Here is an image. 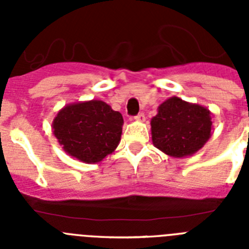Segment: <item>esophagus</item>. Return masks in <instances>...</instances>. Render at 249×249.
Listing matches in <instances>:
<instances>
[{
    "instance_id": "esophagus-1",
    "label": "esophagus",
    "mask_w": 249,
    "mask_h": 249,
    "mask_svg": "<svg viewBox=\"0 0 249 249\" xmlns=\"http://www.w3.org/2000/svg\"><path fill=\"white\" fill-rule=\"evenodd\" d=\"M135 120L138 121V122H143L146 120V116H144V113H138L137 116H135Z\"/></svg>"
}]
</instances>
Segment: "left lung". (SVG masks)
<instances>
[{"mask_svg":"<svg viewBox=\"0 0 249 249\" xmlns=\"http://www.w3.org/2000/svg\"><path fill=\"white\" fill-rule=\"evenodd\" d=\"M151 127L152 142L158 149L172 157H186L210 140L212 121L202 106L172 97L158 107Z\"/></svg>","mask_w":249,"mask_h":249,"instance_id":"8db88e82","label":"left lung"}]
</instances>
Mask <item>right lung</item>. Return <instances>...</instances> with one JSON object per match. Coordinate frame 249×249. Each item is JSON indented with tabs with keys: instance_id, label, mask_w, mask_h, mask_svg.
I'll return each mask as SVG.
<instances>
[{
	"instance_id": "add662e5",
	"label": "right lung",
	"mask_w": 249,
	"mask_h": 249,
	"mask_svg": "<svg viewBox=\"0 0 249 249\" xmlns=\"http://www.w3.org/2000/svg\"><path fill=\"white\" fill-rule=\"evenodd\" d=\"M122 126V114L96 100L66 106L52 123L62 148L86 163L101 162L116 149Z\"/></svg>"
}]
</instances>
